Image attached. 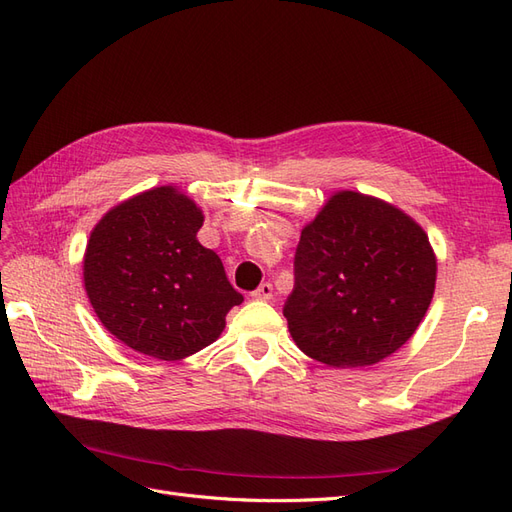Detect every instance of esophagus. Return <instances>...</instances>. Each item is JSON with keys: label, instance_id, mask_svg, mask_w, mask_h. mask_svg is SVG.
<instances>
[{"label": "esophagus", "instance_id": "obj_1", "mask_svg": "<svg viewBox=\"0 0 512 512\" xmlns=\"http://www.w3.org/2000/svg\"><path fill=\"white\" fill-rule=\"evenodd\" d=\"M273 297V286L269 282H262L254 292H252V299L256 301H269Z\"/></svg>", "mask_w": 512, "mask_h": 512}]
</instances>
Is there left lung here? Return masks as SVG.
Masks as SVG:
<instances>
[{
    "instance_id": "obj_1",
    "label": "left lung",
    "mask_w": 512,
    "mask_h": 512,
    "mask_svg": "<svg viewBox=\"0 0 512 512\" xmlns=\"http://www.w3.org/2000/svg\"><path fill=\"white\" fill-rule=\"evenodd\" d=\"M436 256L404 211L337 192L301 232L284 316L297 346L329 367L374 365L427 314Z\"/></svg>"
}]
</instances>
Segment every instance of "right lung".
I'll list each match as a JSON object with an SVG mask.
<instances>
[{
    "instance_id": "obj_1",
    "label": "right lung",
    "mask_w": 512,
    "mask_h": 512,
    "mask_svg": "<svg viewBox=\"0 0 512 512\" xmlns=\"http://www.w3.org/2000/svg\"><path fill=\"white\" fill-rule=\"evenodd\" d=\"M203 213L170 185L108 211L87 243V297L123 344L160 361L190 356L220 337L243 301L220 256L196 241Z\"/></svg>"
}]
</instances>
